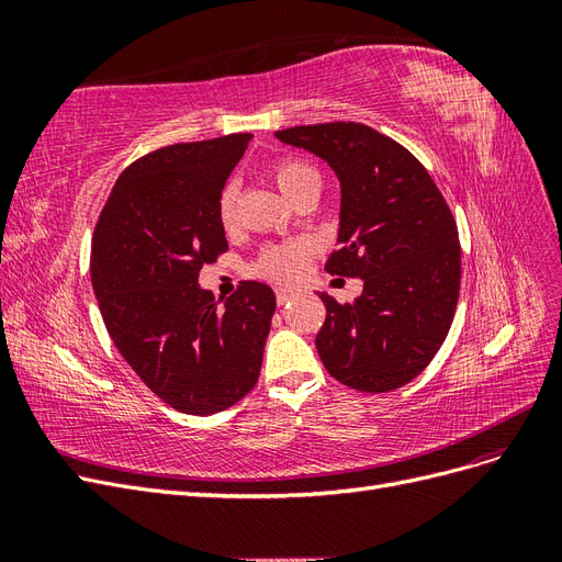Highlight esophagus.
Wrapping results in <instances>:
<instances>
[{
  "label": "esophagus",
  "mask_w": 562,
  "mask_h": 562,
  "mask_svg": "<svg viewBox=\"0 0 562 562\" xmlns=\"http://www.w3.org/2000/svg\"><path fill=\"white\" fill-rule=\"evenodd\" d=\"M293 297H295V291H291V288H279V291H277V302L281 304V307H283L288 300H293Z\"/></svg>",
  "instance_id": "obj_1"
}]
</instances>
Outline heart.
Listing matches in <instances>:
<instances>
[{
    "label": "heart",
    "instance_id": "1",
    "mask_svg": "<svg viewBox=\"0 0 562 562\" xmlns=\"http://www.w3.org/2000/svg\"><path fill=\"white\" fill-rule=\"evenodd\" d=\"M269 173L274 178L279 190L291 201H295L297 196L307 192H321V184H323L318 168L297 157H283L274 161L269 168ZM236 203H239V192H236V187L234 184L223 187V192L217 196V220L227 232L234 229L236 220H239ZM312 255H314V246L310 241L269 246L260 252V258L255 260L252 269L255 274H260L269 281L293 283L304 274Z\"/></svg>",
    "mask_w": 562,
    "mask_h": 562
}]
</instances>
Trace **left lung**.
Returning <instances> with one entry per match:
<instances>
[{"label":"left lung","instance_id":"8db88e82","mask_svg":"<svg viewBox=\"0 0 562 562\" xmlns=\"http://www.w3.org/2000/svg\"><path fill=\"white\" fill-rule=\"evenodd\" d=\"M326 159L342 184L339 241L326 271L363 279V295L339 304L323 293L316 349L349 389L384 394L431 363L452 326L462 248L448 201L403 145L356 122L277 131Z\"/></svg>","mask_w":562,"mask_h":562}]
</instances>
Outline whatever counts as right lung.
Masks as SVG:
<instances>
[{"mask_svg": "<svg viewBox=\"0 0 562 562\" xmlns=\"http://www.w3.org/2000/svg\"><path fill=\"white\" fill-rule=\"evenodd\" d=\"M252 135L178 143L126 166L91 239V281L119 353L151 394L187 415L227 411L258 384L277 310L241 281L225 310L199 271L227 252L217 196Z\"/></svg>", "mask_w": 562, "mask_h": 562, "instance_id": "1", "label": "right lung"}]
</instances>
